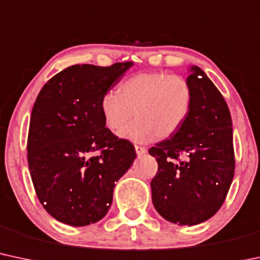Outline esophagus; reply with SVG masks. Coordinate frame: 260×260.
<instances>
[{"instance_id":"34e87169","label":"esophagus","mask_w":260,"mask_h":260,"mask_svg":"<svg viewBox=\"0 0 260 260\" xmlns=\"http://www.w3.org/2000/svg\"><path fill=\"white\" fill-rule=\"evenodd\" d=\"M135 149H136V153H137V155H138V156L144 155V154L147 153V149H145V148H143V147H139V145H136Z\"/></svg>"}]
</instances>
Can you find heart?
Wrapping results in <instances>:
<instances>
[{
  "label": "heart",
  "instance_id": "1",
  "mask_svg": "<svg viewBox=\"0 0 260 260\" xmlns=\"http://www.w3.org/2000/svg\"><path fill=\"white\" fill-rule=\"evenodd\" d=\"M101 100L105 124L119 135L133 114L136 121L122 133L133 143H149L158 137L167 138L181 127L192 105L189 82L178 75L159 71L139 73L124 80Z\"/></svg>",
  "mask_w": 260,
  "mask_h": 260
}]
</instances>
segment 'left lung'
Listing matches in <instances>:
<instances>
[{"mask_svg":"<svg viewBox=\"0 0 260 260\" xmlns=\"http://www.w3.org/2000/svg\"><path fill=\"white\" fill-rule=\"evenodd\" d=\"M189 73V116L170 138L149 149L158 161L150 182L153 205L161 217L179 226L212 217L235 175L232 119L226 101L204 70L192 65Z\"/></svg>","mask_w":260,"mask_h":260,"instance_id":"8db88e82","label":"left lung"}]
</instances>
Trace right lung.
I'll return each instance as SVG.
<instances>
[{"instance_id": "add662e5", "label": "right lung", "mask_w": 260, "mask_h": 260, "mask_svg": "<svg viewBox=\"0 0 260 260\" xmlns=\"http://www.w3.org/2000/svg\"><path fill=\"white\" fill-rule=\"evenodd\" d=\"M132 65H73L53 76L34 102L30 178L42 206L62 223L81 227L104 218L116 182L135 161L133 144L106 128L101 112L104 95Z\"/></svg>"}]
</instances>
